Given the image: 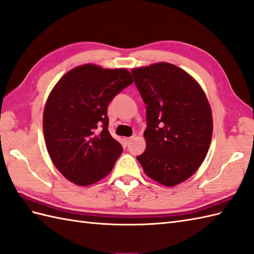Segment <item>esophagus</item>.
Here are the masks:
<instances>
[{
  "mask_svg": "<svg viewBox=\"0 0 254 254\" xmlns=\"http://www.w3.org/2000/svg\"><path fill=\"white\" fill-rule=\"evenodd\" d=\"M130 141H131V138H124V143H125L126 145L130 143Z\"/></svg>",
  "mask_w": 254,
  "mask_h": 254,
  "instance_id": "obj_1",
  "label": "esophagus"
}]
</instances>
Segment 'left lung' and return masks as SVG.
<instances>
[{
    "label": "left lung",
    "instance_id": "1",
    "mask_svg": "<svg viewBox=\"0 0 254 254\" xmlns=\"http://www.w3.org/2000/svg\"><path fill=\"white\" fill-rule=\"evenodd\" d=\"M131 74L146 112V148L137 160L155 182L168 187L183 183L210 148L213 121L203 90L170 63L133 68Z\"/></svg>",
    "mask_w": 254,
    "mask_h": 254
}]
</instances>
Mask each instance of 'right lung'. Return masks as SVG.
Returning a JSON list of instances; mask_svg holds the SVG:
<instances>
[{"instance_id": "add662e5", "label": "right lung", "mask_w": 254, "mask_h": 254, "mask_svg": "<svg viewBox=\"0 0 254 254\" xmlns=\"http://www.w3.org/2000/svg\"><path fill=\"white\" fill-rule=\"evenodd\" d=\"M133 82L130 72L86 64L61 78L43 112V133L51 160L64 176L89 186L109 175L122 144L109 132L108 106Z\"/></svg>"}]
</instances>
